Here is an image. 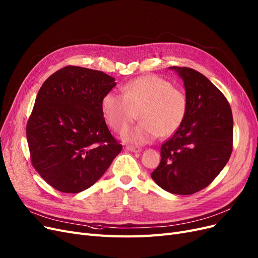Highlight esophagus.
<instances>
[{"mask_svg":"<svg viewBox=\"0 0 258 258\" xmlns=\"http://www.w3.org/2000/svg\"><path fill=\"white\" fill-rule=\"evenodd\" d=\"M126 150L134 152V153H139L141 152V149L139 147H135V146H126Z\"/></svg>","mask_w":258,"mask_h":258,"instance_id":"34e87169","label":"esophagus"}]
</instances>
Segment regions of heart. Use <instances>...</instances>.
<instances>
[{
	"label": "heart",
	"instance_id": "heart-1",
	"mask_svg": "<svg viewBox=\"0 0 258 258\" xmlns=\"http://www.w3.org/2000/svg\"><path fill=\"white\" fill-rule=\"evenodd\" d=\"M123 95L108 92L102 99L104 119L113 131L122 133L137 119V126L126 131L123 140L145 145L157 136L167 138L181 126L187 111L183 91L155 75H147L122 87Z\"/></svg>",
	"mask_w": 258,
	"mask_h": 258
}]
</instances>
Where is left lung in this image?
<instances>
[{
	"label": "left lung",
	"instance_id": "obj_1",
	"mask_svg": "<svg viewBox=\"0 0 258 258\" xmlns=\"http://www.w3.org/2000/svg\"><path fill=\"white\" fill-rule=\"evenodd\" d=\"M183 80L187 111L181 126L161 147V163L151 173L171 194L205 188L227 164L232 151V113L227 99L203 74L171 66Z\"/></svg>",
	"mask_w": 258,
	"mask_h": 258
}]
</instances>
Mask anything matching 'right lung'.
I'll use <instances>...</instances> for the list:
<instances>
[{"mask_svg": "<svg viewBox=\"0 0 258 258\" xmlns=\"http://www.w3.org/2000/svg\"><path fill=\"white\" fill-rule=\"evenodd\" d=\"M101 71L66 66L40 87L27 124L32 164L63 193L92 186L121 150L108 130L102 99L117 82Z\"/></svg>", "mask_w": 258, "mask_h": 258, "instance_id": "right-lung-1", "label": "right lung"}]
</instances>
